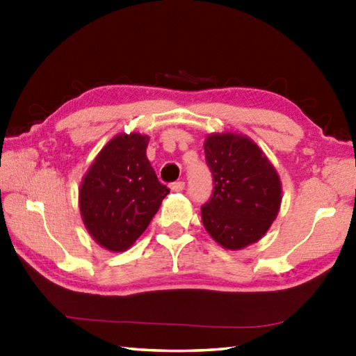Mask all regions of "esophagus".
<instances>
[{
	"label": "esophagus",
	"mask_w": 356,
	"mask_h": 356,
	"mask_svg": "<svg viewBox=\"0 0 356 356\" xmlns=\"http://www.w3.org/2000/svg\"><path fill=\"white\" fill-rule=\"evenodd\" d=\"M170 186L172 191H182L185 188V182L184 180H177V182H172Z\"/></svg>",
	"instance_id": "obj_1"
}]
</instances>
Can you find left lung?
<instances>
[{
  "label": "left lung",
  "mask_w": 356,
  "mask_h": 356,
  "mask_svg": "<svg viewBox=\"0 0 356 356\" xmlns=\"http://www.w3.org/2000/svg\"><path fill=\"white\" fill-rule=\"evenodd\" d=\"M204 154L213 177L212 196L201 207L204 227L227 250L257 242L281 204L273 165L250 138L234 134L207 136Z\"/></svg>",
  "instance_id": "1"
}]
</instances>
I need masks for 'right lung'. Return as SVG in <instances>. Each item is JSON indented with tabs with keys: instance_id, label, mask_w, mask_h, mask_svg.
I'll return each mask as SVG.
<instances>
[{
	"instance_id": "right-lung-1",
	"label": "right lung",
	"mask_w": 356,
	"mask_h": 356,
	"mask_svg": "<svg viewBox=\"0 0 356 356\" xmlns=\"http://www.w3.org/2000/svg\"><path fill=\"white\" fill-rule=\"evenodd\" d=\"M147 143L146 135L114 136L83 179L80 212L84 226L110 251L130 248L170 193L149 163Z\"/></svg>"
}]
</instances>
